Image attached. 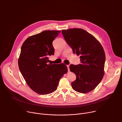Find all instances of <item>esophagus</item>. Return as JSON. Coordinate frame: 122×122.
Listing matches in <instances>:
<instances>
[{
    "instance_id": "1",
    "label": "esophagus",
    "mask_w": 122,
    "mask_h": 122,
    "mask_svg": "<svg viewBox=\"0 0 122 122\" xmlns=\"http://www.w3.org/2000/svg\"><path fill=\"white\" fill-rule=\"evenodd\" d=\"M66 66H67V70H68V71H69V65H67Z\"/></svg>"
}]
</instances>
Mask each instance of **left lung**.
<instances>
[{"label": "left lung", "mask_w": 122, "mask_h": 122, "mask_svg": "<svg viewBox=\"0 0 122 122\" xmlns=\"http://www.w3.org/2000/svg\"><path fill=\"white\" fill-rule=\"evenodd\" d=\"M67 44L74 54L80 56L81 64L71 65L70 71L76 76L71 82L72 88L81 93L94 90L104 76L105 54L99 41L91 34L81 28L62 30Z\"/></svg>", "instance_id": "1"}]
</instances>
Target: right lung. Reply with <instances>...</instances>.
I'll list each match as a JSON object with an SVG mask.
<instances>
[{
  "label": "right lung",
  "mask_w": 122,
  "mask_h": 122,
  "mask_svg": "<svg viewBox=\"0 0 122 122\" xmlns=\"http://www.w3.org/2000/svg\"><path fill=\"white\" fill-rule=\"evenodd\" d=\"M60 31L45 30L28 37L23 43L18 59L20 71L29 87L40 95L55 91L60 79L67 72L64 64H48L54 55L53 41Z\"/></svg>",
  "instance_id": "obj_1"
}]
</instances>
